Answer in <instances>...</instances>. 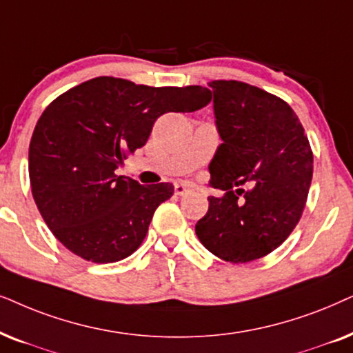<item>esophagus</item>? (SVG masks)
Masks as SVG:
<instances>
[{
    "label": "esophagus",
    "instance_id": "34e87169",
    "mask_svg": "<svg viewBox=\"0 0 353 353\" xmlns=\"http://www.w3.org/2000/svg\"><path fill=\"white\" fill-rule=\"evenodd\" d=\"M174 192H176V195H185L189 194L190 189L185 184H179V182H177V184H174Z\"/></svg>",
    "mask_w": 353,
    "mask_h": 353
}]
</instances>
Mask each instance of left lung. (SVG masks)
I'll return each instance as SVG.
<instances>
[{
	"label": "left lung",
	"instance_id": "left-lung-1",
	"mask_svg": "<svg viewBox=\"0 0 353 353\" xmlns=\"http://www.w3.org/2000/svg\"><path fill=\"white\" fill-rule=\"evenodd\" d=\"M223 143L210 163L208 213L195 225L221 260L247 263L278 248L297 225L313 176V153L292 108L237 81L210 82ZM250 185L247 192L232 186ZM243 194V197L240 195Z\"/></svg>",
	"mask_w": 353,
	"mask_h": 353
}]
</instances>
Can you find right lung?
Listing matches in <instances>:
<instances>
[{
	"mask_svg": "<svg viewBox=\"0 0 353 353\" xmlns=\"http://www.w3.org/2000/svg\"><path fill=\"white\" fill-rule=\"evenodd\" d=\"M210 101L200 85L148 87L116 77L92 79L56 98L29 147L32 195L54 237L87 261L132 255L174 187L142 185L114 171L147 143L159 116Z\"/></svg>",
	"mask_w": 353,
	"mask_h": 353,
	"instance_id": "add662e5",
	"label": "right lung"
}]
</instances>
